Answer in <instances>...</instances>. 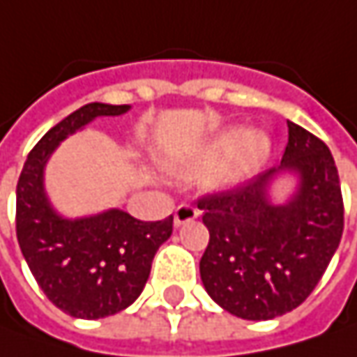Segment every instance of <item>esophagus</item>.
Listing matches in <instances>:
<instances>
[{"label": "esophagus", "mask_w": 357, "mask_h": 357, "mask_svg": "<svg viewBox=\"0 0 357 357\" xmlns=\"http://www.w3.org/2000/svg\"><path fill=\"white\" fill-rule=\"evenodd\" d=\"M199 216V208H195L192 204H178L174 211V227H181L185 222H190Z\"/></svg>", "instance_id": "esophagus-1"}]
</instances>
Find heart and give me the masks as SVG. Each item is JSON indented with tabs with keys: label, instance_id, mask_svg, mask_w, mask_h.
<instances>
[{
	"label": "heart",
	"instance_id": "obj_1",
	"mask_svg": "<svg viewBox=\"0 0 357 357\" xmlns=\"http://www.w3.org/2000/svg\"><path fill=\"white\" fill-rule=\"evenodd\" d=\"M270 151V141L264 132H246L242 135L238 129L225 130L208 144L200 157L197 167H208L216 160L225 158L220 167L214 171V183L232 185L246 174L256 171Z\"/></svg>",
	"mask_w": 357,
	"mask_h": 357
}]
</instances>
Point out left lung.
Instances as JSON below:
<instances>
[{
	"instance_id": "left-lung-1",
	"label": "left lung",
	"mask_w": 357,
	"mask_h": 357,
	"mask_svg": "<svg viewBox=\"0 0 357 357\" xmlns=\"http://www.w3.org/2000/svg\"><path fill=\"white\" fill-rule=\"evenodd\" d=\"M280 172L298 176L295 197L274 205L267 188ZM208 246L200 278L214 302L244 320H272L316 288L344 232L336 162L324 141L288 121L282 162L252 181L199 200Z\"/></svg>"
}]
</instances>
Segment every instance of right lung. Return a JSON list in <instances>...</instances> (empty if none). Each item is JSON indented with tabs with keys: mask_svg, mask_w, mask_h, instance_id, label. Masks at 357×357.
I'll return each mask as SVG.
<instances>
[{
	"mask_svg": "<svg viewBox=\"0 0 357 357\" xmlns=\"http://www.w3.org/2000/svg\"><path fill=\"white\" fill-rule=\"evenodd\" d=\"M129 109L83 105L41 137L17 181L15 230L23 258L49 300L73 318L97 320L130 306L149 280L158 246L172 234V214L143 222L111 208L85 218H65L45 195L43 171L59 143L93 119L117 117Z\"/></svg>",
	"mask_w": 357,
	"mask_h": 357,
	"instance_id": "1",
	"label": "right lung"
}]
</instances>
